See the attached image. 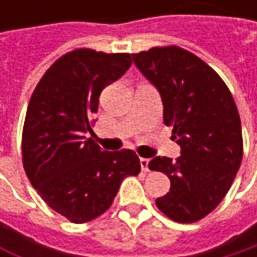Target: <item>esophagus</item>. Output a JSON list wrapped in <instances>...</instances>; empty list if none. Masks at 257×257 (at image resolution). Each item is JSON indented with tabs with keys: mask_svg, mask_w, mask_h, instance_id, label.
Masks as SVG:
<instances>
[{
	"mask_svg": "<svg viewBox=\"0 0 257 257\" xmlns=\"http://www.w3.org/2000/svg\"><path fill=\"white\" fill-rule=\"evenodd\" d=\"M149 162H150V159H147V158H141V159H140L141 170H143L144 173H149Z\"/></svg>",
	"mask_w": 257,
	"mask_h": 257,
	"instance_id": "1",
	"label": "esophagus"
}]
</instances>
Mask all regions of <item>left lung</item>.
Returning <instances> with one entry per match:
<instances>
[{"label": "left lung", "instance_id": "1", "mask_svg": "<svg viewBox=\"0 0 257 257\" xmlns=\"http://www.w3.org/2000/svg\"><path fill=\"white\" fill-rule=\"evenodd\" d=\"M134 64L159 90L164 123L173 126L180 156H156L152 171L171 180L156 207L171 220L195 223L210 214L231 189L241 161L238 108L222 77L179 46L152 47L132 55Z\"/></svg>", "mask_w": 257, "mask_h": 257}]
</instances>
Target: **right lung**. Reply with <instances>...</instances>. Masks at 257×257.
Masks as SVG:
<instances>
[{"label":"right lung","instance_id":"right-lung-1","mask_svg":"<svg viewBox=\"0 0 257 257\" xmlns=\"http://www.w3.org/2000/svg\"><path fill=\"white\" fill-rule=\"evenodd\" d=\"M131 64L129 53L76 49L52 64L31 95L22 132L24 168L43 201L73 223L104 214L122 181L141 171L135 152H102L86 137L102 89Z\"/></svg>","mask_w":257,"mask_h":257}]
</instances>
